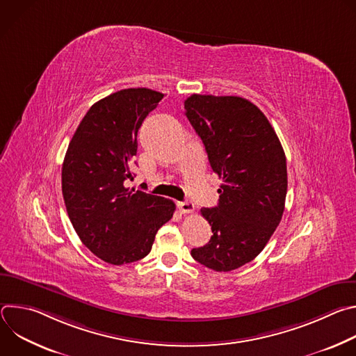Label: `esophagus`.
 Instances as JSON below:
<instances>
[{"label": "esophagus", "instance_id": "1", "mask_svg": "<svg viewBox=\"0 0 356 356\" xmlns=\"http://www.w3.org/2000/svg\"><path fill=\"white\" fill-rule=\"evenodd\" d=\"M177 207H179V210H180L181 214H190V213L194 211V204H193L191 201H188V200H186V201H179V202H177Z\"/></svg>", "mask_w": 356, "mask_h": 356}]
</instances>
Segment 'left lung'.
<instances>
[{"instance_id": "obj_1", "label": "left lung", "mask_w": 356, "mask_h": 356, "mask_svg": "<svg viewBox=\"0 0 356 356\" xmlns=\"http://www.w3.org/2000/svg\"><path fill=\"white\" fill-rule=\"evenodd\" d=\"M184 111L224 181L218 206L201 209L213 236L191 249V257L209 269L229 272L255 259L282 220L284 150L265 114L242 97L193 94Z\"/></svg>"}]
</instances>
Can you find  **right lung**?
I'll return each mask as SVG.
<instances>
[{
    "label": "right lung",
    "mask_w": 356,
    "mask_h": 356,
    "mask_svg": "<svg viewBox=\"0 0 356 356\" xmlns=\"http://www.w3.org/2000/svg\"><path fill=\"white\" fill-rule=\"evenodd\" d=\"M165 94L125 88L97 101L77 127L62 166L66 210L81 242L111 265L145 258L175 213L169 198L125 187L138 131Z\"/></svg>",
    "instance_id": "obj_1"
}]
</instances>
